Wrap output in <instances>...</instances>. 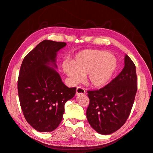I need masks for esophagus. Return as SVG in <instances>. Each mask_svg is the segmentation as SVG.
<instances>
[{
    "label": "esophagus",
    "mask_w": 153,
    "mask_h": 153,
    "mask_svg": "<svg viewBox=\"0 0 153 153\" xmlns=\"http://www.w3.org/2000/svg\"><path fill=\"white\" fill-rule=\"evenodd\" d=\"M85 93V91L84 89H83L81 87H77L76 89V95H79V94H84Z\"/></svg>",
    "instance_id": "esophagus-1"
}]
</instances>
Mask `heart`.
I'll list each match as a JSON object with an SVG mask.
<instances>
[{
	"instance_id": "heart-1",
	"label": "heart",
	"mask_w": 153,
	"mask_h": 153,
	"mask_svg": "<svg viewBox=\"0 0 153 153\" xmlns=\"http://www.w3.org/2000/svg\"><path fill=\"white\" fill-rule=\"evenodd\" d=\"M63 70L72 82L77 84L87 76V81L94 88H101L111 80L117 68L116 59L109 52L85 50L75 56L72 64L65 62Z\"/></svg>"
}]
</instances>
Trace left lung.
<instances>
[{
	"instance_id": "1",
	"label": "left lung",
	"mask_w": 153,
	"mask_h": 153,
	"mask_svg": "<svg viewBox=\"0 0 153 153\" xmlns=\"http://www.w3.org/2000/svg\"><path fill=\"white\" fill-rule=\"evenodd\" d=\"M137 88L135 64L126 55L124 67L117 76L100 89L87 91L86 116L91 127L104 135L120 129L130 114Z\"/></svg>"
}]
</instances>
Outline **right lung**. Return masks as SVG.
Wrapping results in <instances>:
<instances>
[{"instance_id": "1", "label": "right lung", "mask_w": 153, "mask_h": 153, "mask_svg": "<svg viewBox=\"0 0 153 153\" xmlns=\"http://www.w3.org/2000/svg\"><path fill=\"white\" fill-rule=\"evenodd\" d=\"M66 43L44 40L26 56L18 77V94L25 119L39 132H51L60 124L65 103L76 94L67 87L57 68V52Z\"/></svg>"}]
</instances>
